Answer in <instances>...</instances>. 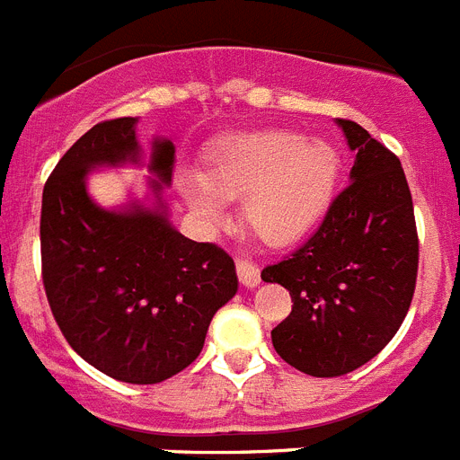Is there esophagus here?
<instances>
[{"label":"esophagus","mask_w":460,"mask_h":460,"mask_svg":"<svg viewBox=\"0 0 460 460\" xmlns=\"http://www.w3.org/2000/svg\"><path fill=\"white\" fill-rule=\"evenodd\" d=\"M237 277L246 288H253V286L261 284V270L251 261H237Z\"/></svg>","instance_id":"obj_1"}]
</instances>
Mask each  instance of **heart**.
I'll return each mask as SVG.
<instances>
[{"mask_svg":"<svg viewBox=\"0 0 460 460\" xmlns=\"http://www.w3.org/2000/svg\"><path fill=\"white\" fill-rule=\"evenodd\" d=\"M342 158L328 141H309L300 132H256L239 137L216 153L199 181L183 192L202 218H223L221 199L244 198L242 218L268 244L297 242L323 218L335 198Z\"/></svg>","mask_w":460,"mask_h":460,"instance_id":"b5f03b06","label":"heart"}]
</instances>
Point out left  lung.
<instances>
[{"label":"left lung","instance_id":"obj_1","mask_svg":"<svg viewBox=\"0 0 460 460\" xmlns=\"http://www.w3.org/2000/svg\"><path fill=\"white\" fill-rule=\"evenodd\" d=\"M337 125L356 151L351 183L300 249L261 272L293 300L272 331L274 349L312 376H342L375 358L417 288L419 234L402 164L358 123Z\"/></svg>","mask_w":460,"mask_h":460}]
</instances>
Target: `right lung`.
Masks as SVG:
<instances>
[{
    "instance_id": "obj_1",
    "label": "right lung",
    "mask_w": 460,
    "mask_h": 460,
    "mask_svg": "<svg viewBox=\"0 0 460 460\" xmlns=\"http://www.w3.org/2000/svg\"><path fill=\"white\" fill-rule=\"evenodd\" d=\"M135 125L97 123L55 164L41 199V279L81 358L118 382L158 384L198 358L214 314L237 293V274L221 246L176 233L163 207L109 211L90 199L93 167L139 163ZM172 167L174 144L155 139V195Z\"/></svg>"
}]
</instances>
